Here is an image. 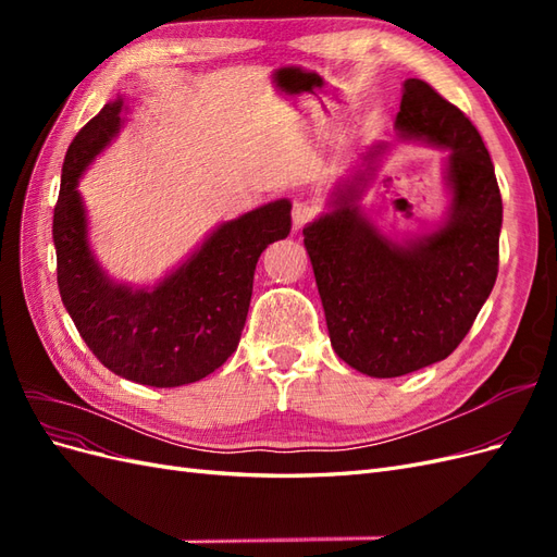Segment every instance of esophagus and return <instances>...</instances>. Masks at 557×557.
<instances>
[{"label":"esophagus","mask_w":557,"mask_h":557,"mask_svg":"<svg viewBox=\"0 0 557 557\" xmlns=\"http://www.w3.org/2000/svg\"><path fill=\"white\" fill-rule=\"evenodd\" d=\"M315 205L313 201H309V199H295V205H293V227L295 230H299L301 225H307L311 218L315 215Z\"/></svg>","instance_id":"obj_1"}]
</instances>
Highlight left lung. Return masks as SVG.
<instances>
[{
	"instance_id": "1",
	"label": "left lung",
	"mask_w": 557,
	"mask_h": 557,
	"mask_svg": "<svg viewBox=\"0 0 557 557\" xmlns=\"http://www.w3.org/2000/svg\"><path fill=\"white\" fill-rule=\"evenodd\" d=\"M395 129L399 141L446 150L442 221L397 239L364 213L362 193L391 153L374 144L334 183L327 211L301 230L332 348L374 379L448 358L491 295L499 262L502 197L469 117L425 81L407 78Z\"/></svg>"
}]
</instances>
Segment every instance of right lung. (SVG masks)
<instances>
[{"label":"right lung","instance_id":"add662e5","mask_svg":"<svg viewBox=\"0 0 557 557\" xmlns=\"http://www.w3.org/2000/svg\"><path fill=\"white\" fill-rule=\"evenodd\" d=\"M125 111L123 97L104 104L64 156L53 215L60 297L83 342L113 374L176 387L209 376L237 350L258 258L290 234L293 205L267 201L213 227L153 285L111 278L90 248L78 181L117 137Z\"/></svg>","mask_w":557,"mask_h":557}]
</instances>
